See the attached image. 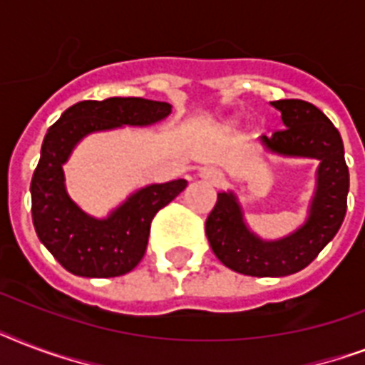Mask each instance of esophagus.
I'll list each match as a JSON object with an SVG mask.
<instances>
[{"instance_id":"esophagus-1","label":"esophagus","mask_w":365,"mask_h":365,"mask_svg":"<svg viewBox=\"0 0 365 365\" xmlns=\"http://www.w3.org/2000/svg\"><path fill=\"white\" fill-rule=\"evenodd\" d=\"M200 178H202L205 182L214 183V185H216V183H220L223 180V174L217 170V168H214V166H206V168L200 170Z\"/></svg>"}]
</instances>
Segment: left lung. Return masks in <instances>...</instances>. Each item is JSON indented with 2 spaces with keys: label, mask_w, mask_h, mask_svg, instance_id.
<instances>
[{
  "label": "left lung",
  "mask_w": 365,
  "mask_h": 365,
  "mask_svg": "<svg viewBox=\"0 0 365 365\" xmlns=\"http://www.w3.org/2000/svg\"><path fill=\"white\" fill-rule=\"evenodd\" d=\"M286 128L261 136L271 153L318 159L317 189L307 222L278 240H263L244 222L233 191L217 193V202L206 217V237L223 265L248 277H286L305 269L339 231L346 214L349 166L345 148L334 123L305 100L271 102Z\"/></svg>",
  "instance_id": "1"
}]
</instances>
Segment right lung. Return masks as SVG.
<instances>
[{
    "instance_id": "1",
    "label": "right lung",
    "mask_w": 365,
    "mask_h": 365,
    "mask_svg": "<svg viewBox=\"0 0 365 365\" xmlns=\"http://www.w3.org/2000/svg\"><path fill=\"white\" fill-rule=\"evenodd\" d=\"M170 111V104L145 98L83 100L48 128L31 178V220L43 246L66 271L87 278L130 272L145 254L155 214L187 185L185 180L151 183L132 193L108 217H93L66 191L62 166L73 148L93 132L153 125Z\"/></svg>"
}]
</instances>
